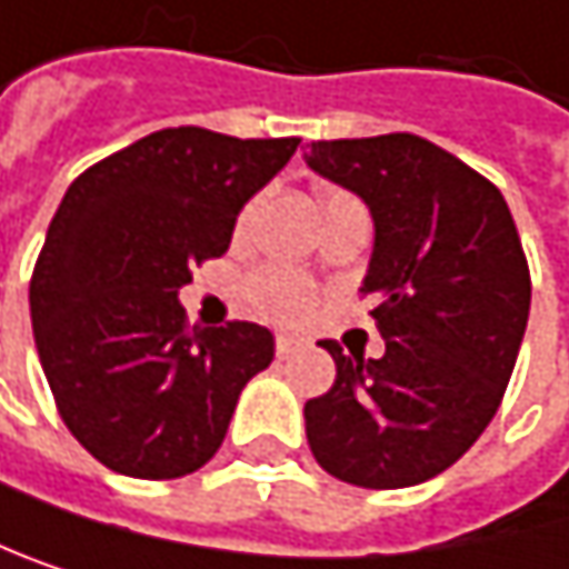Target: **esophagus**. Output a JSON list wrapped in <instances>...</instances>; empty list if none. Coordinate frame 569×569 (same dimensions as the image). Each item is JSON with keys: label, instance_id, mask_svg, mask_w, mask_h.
Segmentation results:
<instances>
[{"label": "esophagus", "instance_id": "esophagus-1", "mask_svg": "<svg viewBox=\"0 0 569 569\" xmlns=\"http://www.w3.org/2000/svg\"><path fill=\"white\" fill-rule=\"evenodd\" d=\"M298 348H301V341H295L291 335H278V338H274V355H278V358H291Z\"/></svg>", "mask_w": 569, "mask_h": 569}]
</instances>
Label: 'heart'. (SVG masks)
<instances>
[{"mask_svg":"<svg viewBox=\"0 0 569 569\" xmlns=\"http://www.w3.org/2000/svg\"><path fill=\"white\" fill-rule=\"evenodd\" d=\"M335 198H345V191L325 188V204L335 201ZM248 214L251 211L241 214V224L248 221ZM248 301H251V308L261 318L291 325V321H301L308 315V308H311V284L301 274H295L291 268H264V271H258L248 281Z\"/></svg>","mask_w":569,"mask_h":569,"instance_id":"obj_1","label":"heart"}]
</instances>
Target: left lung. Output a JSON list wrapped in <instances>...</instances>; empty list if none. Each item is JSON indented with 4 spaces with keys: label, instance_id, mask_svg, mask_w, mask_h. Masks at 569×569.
Masks as SVG:
<instances>
[{
    "label": "left lung",
    "instance_id": "8db88e82",
    "mask_svg": "<svg viewBox=\"0 0 569 569\" xmlns=\"http://www.w3.org/2000/svg\"><path fill=\"white\" fill-rule=\"evenodd\" d=\"M305 161L375 218L361 291L381 358L335 341V388L305 405L315 460L371 490L415 487L460 460L500 408L530 315V271L503 194L421 136L311 142Z\"/></svg>",
    "mask_w": 569,
    "mask_h": 569
}]
</instances>
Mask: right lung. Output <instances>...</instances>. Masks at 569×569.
Wrapping results in <instances>:
<instances>
[{
	"instance_id": "add662e5",
	"label": "right lung",
	"mask_w": 569,
	"mask_h": 569,
	"mask_svg": "<svg viewBox=\"0 0 569 569\" xmlns=\"http://www.w3.org/2000/svg\"><path fill=\"white\" fill-rule=\"evenodd\" d=\"M298 142L161 129L69 184L29 284L32 335L62 421L109 470L204 467L241 388L271 365L261 325L188 331L178 288L228 251L238 211Z\"/></svg>"
}]
</instances>
